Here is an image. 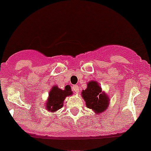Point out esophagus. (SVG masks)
<instances>
[{"instance_id": "34e87169", "label": "esophagus", "mask_w": 151, "mask_h": 151, "mask_svg": "<svg viewBox=\"0 0 151 151\" xmlns=\"http://www.w3.org/2000/svg\"><path fill=\"white\" fill-rule=\"evenodd\" d=\"M73 88V90L75 91V92L78 93V91H79V89H78V85H73V88Z\"/></svg>"}]
</instances>
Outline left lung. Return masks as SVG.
<instances>
[{"label": "left lung", "mask_w": 151, "mask_h": 151, "mask_svg": "<svg viewBox=\"0 0 151 151\" xmlns=\"http://www.w3.org/2000/svg\"><path fill=\"white\" fill-rule=\"evenodd\" d=\"M81 96L85 99L87 107L94 111L96 114L104 111L109 106V98L104 92H102L96 81H89L86 89L81 92Z\"/></svg>", "instance_id": "8db88e82"}]
</instances>
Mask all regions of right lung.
I'll list each match as a JSON object with an SVG mask.
<instances>
[{
	"label": "right lung",
	"mask_w": 151,
	"mask_h": 151,
	"mask_svg": "<svg viewBox=\"0 0 151 151\" xmlns=\"http://www.w3.org/2000/svg\"><path fill=\"white\" fill-rule=\"evenodd\" d=\"M73 94L70 85H66L63 90L60 89L58 86L52 88L49 92L48 99L46 102L47 110L50 111H55L63 107V100L66 96Z\"/></svg>",
	"instance_id": "1"
}]
</instances>
